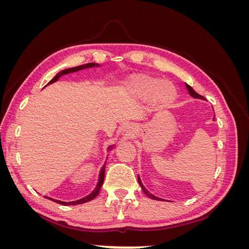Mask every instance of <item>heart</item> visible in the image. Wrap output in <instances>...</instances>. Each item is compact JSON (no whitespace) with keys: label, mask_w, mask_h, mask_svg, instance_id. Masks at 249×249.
Masks as SVG:
<instances>
[{"label":"heart","mask_w":249,"mask_h":249,"mask_svg":"<svg viewBox=\"0 0 249 249\" xmlns=\"http://www.w3.org/2000/svg\"><path fill=\"white\" fill-rule=\"evenodd\" d=\"M125 89L132 96L139 100H148L154 96L157 104L163 107L170 106L178 96L177 88L172 83L146 73L133 74L126 81Z\"/></svg>","instance_id":"obj_1"}]
</instances>
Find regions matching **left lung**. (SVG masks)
<instances>
[{
	"mask_svg": "<svg viewBox=\"0 0 249 249\" xmlns=\"http://www.w3.org/2000/svg\"><path fill=\"white\" fill-rule=\"evenodd\" d=\"M185 85H186V88H187V90H188V92H189V94L192 96V97H194V99H198V100H203V101H206V99L203 96H201L200 94H198L196 91H195V90L190 86V85H188L187 83H185ZM213 120H214V118H213ZM138 183H139V185L141 186V189H142V191L145 193V195H147L148 197H150L152 199H155V200H162V201H164L165 199H163V198H160V197H157V196H155L154 194H152L150 193L146 188L143 186V184H142V182H141V179H140V177L138 176Z\"/></svg>",
	"mask_w": 249,
	"mask_h": 249,
	"instance_id": "left-lung-1",
	"label": "left lung"
}]
</instances>
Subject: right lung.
I'll return each instance as SVG.
<instances>
[{
    "mask_svg": "<svg viewBox=\"0 0 249 249\" xmlns=\"http://www.w3.org/2000/svg\"><path fill=\"white\" fill-rule=\"evenodd\" d=\"M101 65L97 64V63H87V64H83V65H80V66H76V67H70V69H66V70H63L61 71H59L56 76L53 78L47 85H50V84H53V83H55L59 80L60 77L64 76V74H67V73H71V72H76V71H83V70H87V69H92V67H100ZM114 148V144H112L108 147V152L111 149ZM105 167H106V162H105V164L103 165V167L101 168V171H100V175H99V180H97V184H96V187L94 188V190L88 194L87 196L83 197L81 199H78V200H74V201H61V200H58V199H54L52 197H49V196H44L46 198L50 199V200H53L55 201L57 203H60V205H63V206H76V205H81V203H85L87 201H90L92 200L93 198H95L97 195H99L100 191H101V188L103 186V183H104V178H105Z\"/></svg>",
    "mask_w": 249,
    "mask_h": 249,
    "instance_id": "1",
    "label": "right lung"
}]
</instances>
